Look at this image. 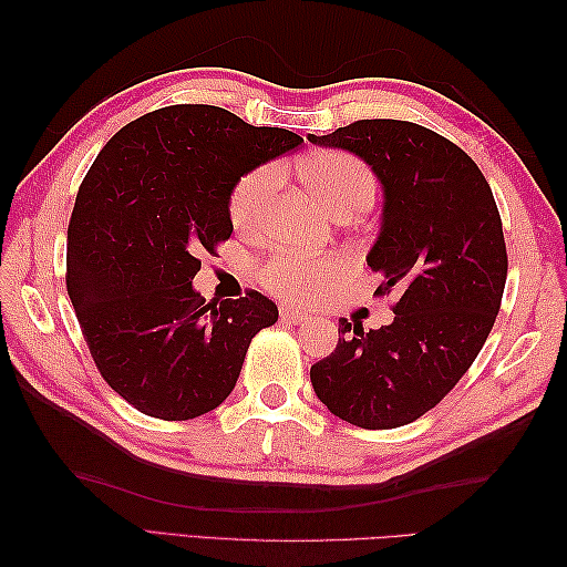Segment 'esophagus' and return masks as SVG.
I'll list each match as a JSON object with an SVG mask.
<instances>
[{
  "instance_id": "34e87169",
  "label": "esophagus",
  "mask_w": 567,
  "mask_h": 567,
  "mask_svg": "<svg viewBox=\"0 0 567 567\" xmlns=\"http://www.w3.org/2000/svg\"><path fill=\"white\" fill-rule=\"evenodd\" d=\"M280 317L287 323H305V321L311 319V315H309V311H305V309H282Z\"/></svg>"
}]
</instances>
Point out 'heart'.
<instances>
[{"mask_svg":"<svg viewBox=\"0 0 567 567\" xmlns=\"http://www.w3.org/2000/svg\"><path fill=\"white\" fill-rule=\"evenodd\" d=\"M299 177L331 216L348 207H370L378 195V179L365 163L343 151H323L299 163ZM277 189L275 167H258L234 189L231 221L238 231L256 234L268 224L270 204ZM346 272L341 260H307L275 256L262 268V282L287 299H311L331 287Z\"/></svg>","mask_w":567,"mask_h":567,"instance_id":"heart-1","label":"heart"}]
</instances>
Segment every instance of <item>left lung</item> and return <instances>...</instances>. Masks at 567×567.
<instances>
[{"label":"left lung","mask_w":567,"mask_h":567,"mask_svg":"<svg viewBox=\"0 0 567 567\" xmlns=\"http://www.w3.org/2000/svg\"><path fill=\"white\" fill-rule=\"evenodd\" d=\"M370 165L382 214L368 268L378 295H394V319L363 331L339 321V346L311 365L329 412L360 429L412 424L473 365L495 327L507 248L495 197L475 161L431 128L363 118L307 136Z\"/></svg>","instance_id":"obj_1"}]
</instances>
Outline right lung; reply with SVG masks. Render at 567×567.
<instances>
[{
    "instance_id": "right-lung-1",
    "label": "right lung",
    "mask_w": 567,
    "mask_h": 567,
    "mask_svg": "<svg viewBox=\"0 0 567 567\" xmlns=\"http://www.w3.org/2000/svg\"><path fill=\"white\" fill-rule=\"evenodd\" d=\"M302 143L221 106L175 104L126 124L92 163L68 226V295L102 378L138 412H212L252 336L277 321L256 290L207 305L192 280L199 252L234 231L240 177Z\"/></svg>"
}]
</instances>
